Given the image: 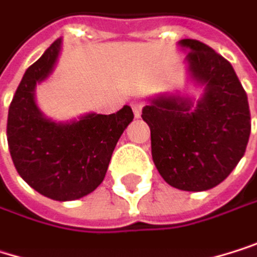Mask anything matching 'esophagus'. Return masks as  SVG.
<instances>
[{
	"label": "esophagus",
	"mask_w": 257,
	"mask_h": 257,
	"mask_svg": "<svg viewBox=\"0 0 257 257\" xmlns=\"http://www.w3.org/2000/svg\"><path fill=\"white\" fill-rule=\"evenodd\" d=\"M143 105H145V102L140 100V99H134V100L131 102V106H133V111H134L136 117H140V115H142V108H143Z\"/></svg>",
	"instance_id": "34e87169"
}]
</instances>
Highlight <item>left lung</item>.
<instances>
[{
    "instance_id": "obj_1",
    "label": "left lung",
    "mask_w": 257,
    "mask_h": 257,
    "mask_svg": "<svg viewBox=\"0 0 257 257\" xmlns=\"http://www.w3.org/2000/svg\"><path fill=\"white\" fill-rule=\"evenodd\" d=\"M187 51L190 79L204 86L196 102L160 94L143 108L151 127L152 160L175 189L209 190L222 183L244 157L251 118L247 93L231 64L196 39L178 42Z\"/></svg>"
}]
</instances>
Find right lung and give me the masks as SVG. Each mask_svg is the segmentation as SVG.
<instances>
[{
    "instance_id": "obj_1",
    "label": "right lung",
    "mask_w": 257,
    "mask_h": 257,
    "mask_svg": "<svg viewBox=\"0 0 257 257\" xmlns=\"http://www.w3.org/2000/svg\"><path fill=\"white\" fill-rule=\"evenodd\" d=\"M62 41H54L27 68L7 117V142L21 178L41 195L56 201L79 199L103 181L112 151L134 118L131 106L115 114H86L56 123L36 105V83L45 80L59 58Z\"/></svg>"
}]
</instances>
